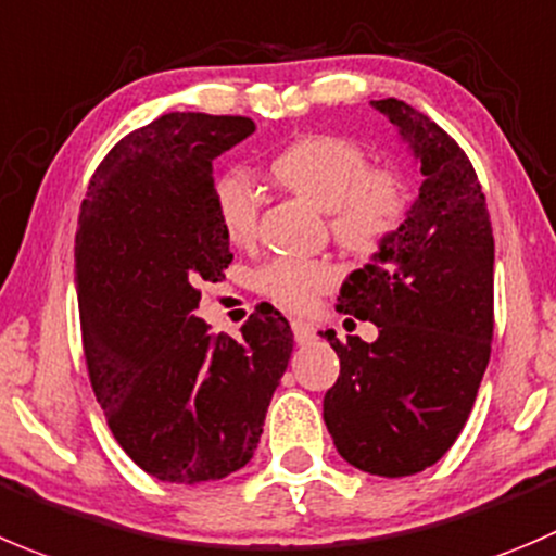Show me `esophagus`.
Segmentation results:
<instances>
[{
	"mask_svg": "<svg viewBox=\"0 0 556 556\" xmlns=\"http://www.w3.org/2000/svg\"><path fill=\"white\" fill-rule=\"evenodd\" d=\"M292 330H294V341H298V343H308L311 338L316 336V327L311 325V321H305V319H294Z\"/></svg>",
	"mask_w": 556,
	"mask_h": 556,
	"instance_id": "34e87169",
	"label": "esophagus"
}]
</instances>
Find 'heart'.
I'll list each match as a JSON object with an SVG mask.
<instances>
[{
	"label": "heart",
	"instance_id": "1",
	"mask_svg": "<svg viewBox=\"0 0 556 556\" xmlns=\"http://www.w3.org/2000/svg\"><path fill=\"white\" fill-rule=\"evenodd\" d=\"M269 177L281 188L325 210L336 242L357 256H374L393 242L409 215L412 193L393 166H371L366 150L343 136H305L269 161ZM215 215L226 240L248 245L258 235L262 193L240 172H226L213 190ZM330 262L281 256L258 275L262 292L289 308H311L321 292L336 287Z\"/></svg>",
	"mask_w": 556,
	"mask_h": 556
}]
</instances>
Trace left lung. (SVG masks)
<instances>
[{
    "label": "left lung",
    "mask_w": 556,
    "mask_h": 556,
    "mask_svg": "<svg viewBox=\"0 0 556 556\" xmlns=\"http://www.w3.org/2000/svg\"><path fill=\"white\" fill-rule=\"evenodd\" d=\"M374 109L409 141L422 185L393 242L341 287L338 311L379 338L325 332L341 361L325 422L352 467L404 478L440 462L472 412L494 338V235L467 152L404 100Z\"/></svg>",
    "instance_id": "obj_1"
}]
</instances>
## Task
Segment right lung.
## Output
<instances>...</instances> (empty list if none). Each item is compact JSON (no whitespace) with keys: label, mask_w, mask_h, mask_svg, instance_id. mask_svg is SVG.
<instances>
[{"label":"right lung","mask_w":556,"mask_h":556,"mask_svg":"<svg viewBox=\"0 0 556 556\" xmlns=\"http://www.w3.org/2000/svg\"><path fill=\"white\" fill-rule=\"evenodd\" d=\"M248 116L172 111L116 141L89 179L76 231L81 343L114 440L163 483H207L251 462L292 357L281 311L258 305L242 338L193 314L231 264L213 202L218 155Z\"/></svg>","instance_id":"obj_1"}]
</instances>
